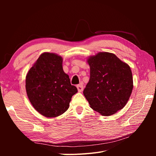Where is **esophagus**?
Returning <instances> with one entry per match:
<instances>
[{
  "label": "esophagus",
  "mask_w": 156,
  "mask_h": 156,
  "mask_svg": "<svg viewBox=\"0 0 156 156\" xmlns=\"http://www.w3.org/2000/svg\"><path fill=\"white\" fill-rule=\"evenodd\" d=\"M77 90H78V91L79 92H82L83 90V86L82 84H78V85L77 86Z\"/></svg>",
  "instance_id": "esophagus-1"
}]
</instances>
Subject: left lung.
I'll return each mask as SVG.
<instances>
[{"instance_id": "8db88e82", "label": "left lung", "mask_w": 156, "mask_h": 156, "mask_svg": "<svg viewBox=\"0 0 156 156\" xmlns=\"http://www.w3.org/2000/svg\"><path fill=\"white\" fill-rule=\"evenodd\" d=\"M90 76L83 94L90 107L103 116L123 108L133 90L130 67L112 53L101 52L88 59Z\"/></svg>"}]
</instances>
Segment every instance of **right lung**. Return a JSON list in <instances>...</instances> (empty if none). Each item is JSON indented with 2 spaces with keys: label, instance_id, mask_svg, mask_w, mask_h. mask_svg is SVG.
Segmentation results:
<instances>
[{
  "label": "right lung",
  "instance_id": "add662e5",
  "mask_svg": "<svg viewBox=\"0 0 156 156\" xmlns=\"http://www.w3.org/2000/svg\"><path fill=\"white\" fill-rule=\"evenodd\" d=\"M26 91L35 109L53 118L68 110L77 89L70 83L62 68V58L55 53L41 54L26 76Z\"/></svg>",
  "mask_w": 156,
  "mask_h": 156
}]
</instances>
